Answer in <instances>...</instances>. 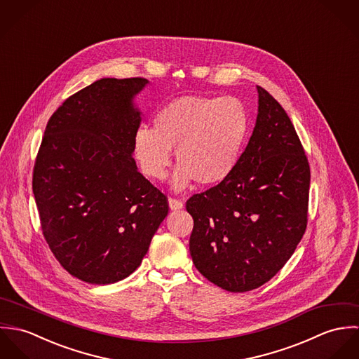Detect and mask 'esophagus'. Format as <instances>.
<instances>
[{
	"instance_id": "1",
	"label": "esophagus",
	"mask_w": 359,
	"mask_h": 359,
	"mask_svg": "<svg viewBox=\"0 0 359 359\" xmlns=\"http://www.w3.org/2000/svg\"><path fill=\"white\" fill-rule=\"evenodd\" d=\"M168 205L171 210H180V208H184V202L177 199V198H170L168 199Z\"/></svg>"
}]
</instances>
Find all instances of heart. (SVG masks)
I'll use <instances>...</instances> for the list:
<instances>
[{"instance_id": "1", "label": "heart", "mask_w": 359, "mask_h": 359, "mask_svg": "<svg viewBox=\"0 0 359 359\" xmlns=\"http://www.w3.org/2000/svg\"><path fill=\"white\" fill-rule=\"evenodd\" d=\"M249 131L245 104L233 97L185 95L164 104L154 128L141 126L134 137V154L141 171L163 180L171 164V148L180 164L172 184L177 189L192 180L215 185L231 175Z\"/></svg>"}]
</instances>
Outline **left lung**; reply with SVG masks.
I'll use <instances>...</instances> for the list:
<instances>
[{
	"label": "left lung",
	"mask_w": 359,
	"mask_h": 359,
	"mask_svg": "<svg viewBox=\"0 0 359 359\" xmlns=\"http://www.w3.org/2000/svg\"><path fill=\"white\" fill-rule=\"evenodd\" d=\"M256 127L228 178L187 201L189 252L218 287L243 293L266 283L300 243L308 222L309 164L287 113L257 86Z\"/></svg>",
	"instance_id": "obj_1"
}]
</instances>
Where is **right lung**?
Returning <instances> with one entry per match:
<instances>
[{
  "instance_id": "obj_1",
  "label": "right lung",
  "mask_w": 359,
  "mask_h": 359,
  "mask_svg": "<svg viewBox=\"0 0 359 359\" xmlns=\"http://www.w3.org/2000/svg\"><path fill=\"white\" fill-rule=\"evenodd\" d=\"M148 80L102 79L70 95L47 123L33 168L41 231L59 264L93 285L133 273L168 212L138 170L133 106Z\"/></svg>"
}]
</instances>
